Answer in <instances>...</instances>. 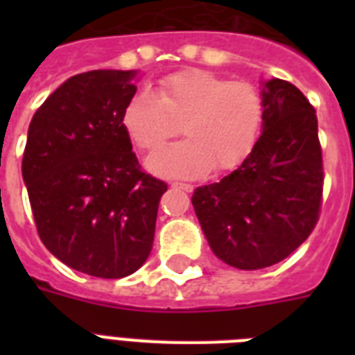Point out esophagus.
<instances>
[{
  "instance_id": "34e87169",
  "label": "esophagus",
  "mask_w": 355,
  "mask_h": 355,
  "mask_svg": "<svg viewBox=\"0 0 355 355\" xmlns=\"http://www.w3.org/2000/svg\"><path fill=\"white\" fill-rule=\"evenodd\" d=\"M173 188L184 189V191H188V193L193 191V186H191V184H184V182H173Z\"/></svg>"
}]
</instances>
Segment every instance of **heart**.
<instances>
[{"label":"heart","mask_w":355,"mask_h":355,"mask_svg":"<svg viewBox=\"0 0 355 355\" xmlns=\"http://www.w3.org/2000/svg\"><path fill=\"white\" fill-rule=\"evenodd\" d=\"M188 139L156 150L145 166L160 177L193 178L214 167L239 166L259 136L263 99L245 80H227L206 69L178 71L160 80L158 94L138 88L121 112V125L138 149L153 150L177 132Z\"/></svg>","instance_id":"heart-1"}]
</instances>
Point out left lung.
I'll return each instance as SVG.
<instances>
[{
	"instance_id": "8db88e82",
	"label": "left lung",
	"mask_w": 355,
	"mask_h": 355,
	"mask_svg": "<svg viewBox=\"0 0 355 355\" xmlns=\"http://www.w3.org/2000/svg\"><path fill=\"white\" fill-rule=\"evenodd\" d=\"M263 123L248 156L219 182L193 191L195 214L211 252L230 267H270L302 245L322 197L315 108L297 86L261 80Z\"/></svg>"
}]
</instances>
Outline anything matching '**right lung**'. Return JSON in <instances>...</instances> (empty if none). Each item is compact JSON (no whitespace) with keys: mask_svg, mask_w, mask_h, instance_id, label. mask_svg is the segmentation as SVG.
<instances>
[{"mask_svg":"<svg viewBox=\"0 0 355 355\" xmlns=\"http://www.w3.org/2000/svg\"><path fill=\"white\" fill-rule=\"evenodd\" d=\"M138 69L69 77L31 119L21 177L38 236L71 269L125 278L149 258L167 184L139 169L121 112Z\"/></svg>","mask_w":355,"mask_h":355,"instance_id":"add662e5","label":"right lung"}]
</instances>
